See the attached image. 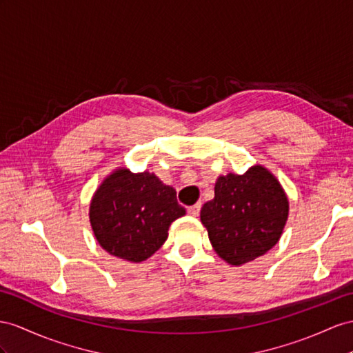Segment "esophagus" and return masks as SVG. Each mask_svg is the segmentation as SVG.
<instances>
[{
  "mask_svg": "<svg viewBox=\"0 0 353 353\" xmlns=\"http://www.w3.org/2000/svg\"><path fill=\"white\" fill-rule=\"evenodd\" d=\"M200 210H201V204L200 203H196V204H194L191 207H188V213L191 214V216H198V214H200Z\"/></svg>",
  "mask_w": 353,
  "mask_h": 353,
  "instance_id": "obj_1",
  "label": "esophagus"
}]
</instances>
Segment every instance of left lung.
<instances>
[{
  "label": "left lung",
  "instance_id": "8db88e82",
  "mask_svg": "<svg viewBox=\"0 0 353 353\" xmlns=\"http://www.w3.org/2000/svg\"><path fill=\"white\" fill-rule=\"evenodd\" d=\"M289 201L279 180L263 165L245 174L219 176L214 198L200 213L216 254L231 265L263 256L282 236Z\"/></svg>",
  "mask_w": 353,
  "mask_h": 353
}]
</instances>
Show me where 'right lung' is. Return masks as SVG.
<instances>
[{"label":"right lung","instance_id":"1","mask_svg":"<svg viewBox=\"0 0 353 353\" xmlns=\"http://www.w3.org/2000/svg\"><path fill=\"white\" fill-rule=\"evenodd\" d=\"M174 188L153 173L117 168L98 186L89 205L95 239L108 254L141 263L164 245L171 222L182 218Z\"/></svg>","mask_w":353,"mask_h":353}]
</instances>
